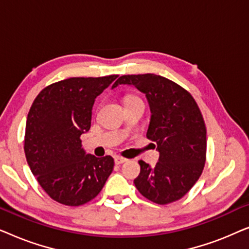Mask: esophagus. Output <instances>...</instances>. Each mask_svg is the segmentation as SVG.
<instances>
[{"label":"esophagus","instance_id":"esophagus-1","mask_svg":"<svg viewBox=\"0 0 249 249\" xmlns=\"http://www.w3.org/2000/svg\"><path fill=\"white\" fill-rule=\"evenodd\" d=\"M114 162H115V164L120 165V164H122V163L125 162V159L121 158V156H115V158H114Z\"/></svg>","mask_w":249,"mask_h":249}]
</instances>
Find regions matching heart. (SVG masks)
Segmentation results:
<instances>
[{
	"mask_svg": "<svg viewBox=\"0 0 249 249\" xmlns=\"http://www.w3.org/2000/svg\"><path fill=\"white\" fill-rule=\"evenodd\" d=\"M134 100H138L137 97H134V96H130V97H127V100H125V102H129V101H134Z\"/></svg>",
	"mask_w": 249,
	"mask_h": 249,
	"instance_id": "1",
	"label": "heart"
}]
</instances>
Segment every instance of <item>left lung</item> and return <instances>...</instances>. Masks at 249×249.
Masks as SVG:
<instances>
[{
  "label": "left lung",
  "mask_w": 249,
  "mask_h": 249,
  "mask_svg": "<svg viewBox=\"0 0 249 249\" xmlns=\"http://www.w3.org/2000/svg\"><path fill=\"white\" fill-rule=\"evenodd\" d=\"M119 85L145 94L151 110L146 136L160 153L154 168L139 161L136 188L160 205L176 202L192 189L205 164L206 128L198 105L181 86L154 73L122 76L112 89Z\"/></svg>",
  "instance_id": "obj_1"
}]
</instances>
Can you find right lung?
Instances as JSON below:
<instances>
[{
    "instance_id": "1",
    "label": "right lung",
    "mask_w": 249,
    "mask_h": 249,
    "mask_svg": "<svg viewBox=\"0 0 249 249\" xmlns=\"http://www.w3.org/2000/svg\"><path fill=\"white\" fill-rule=\"evenodd\" d=\"M118 74L74 77L44 88L26 122L25 154L33 175L51 198L79 206L95 198L114 166L110 155L86 154L80 136L89 130L98 95Z\"/></svg>"
}]
</instances>
